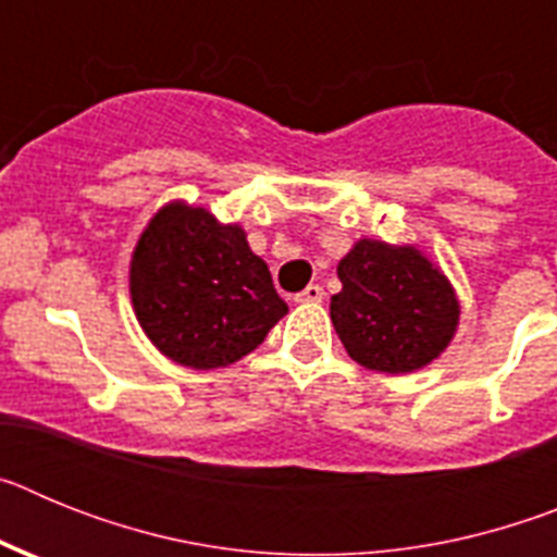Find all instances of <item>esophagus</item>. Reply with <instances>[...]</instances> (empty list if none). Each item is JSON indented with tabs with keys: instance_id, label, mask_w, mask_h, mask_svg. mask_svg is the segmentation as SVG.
<instances>
[{
	"instance_id": "1",
	"label": "esophagus",
	"mask_w": 557,
	"mask_h": 557,
	"mask_svg": "<svg viewBox=\"0 0 557 557\" xmlns=\"http://www.w3.org/2000/svg\"><path fill=\"white\" fill-rule=\"evenodd\" d=\"M323 301V289L318 284H309L307 289L295 295V304H321Z\"/></svg>"
}]
</instances>
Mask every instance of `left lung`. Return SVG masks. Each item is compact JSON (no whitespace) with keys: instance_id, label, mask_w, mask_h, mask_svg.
<instances>
[{"instance_id":"8db88e82","label":"left lung","mask_w":557,"mask_h":557,"mask_svg":"<svg viewBox=\"0 0 557 557\" xmlns=\"http://www.w3.org/2000/svg\"><path fill=\"white\" fill-rule=\"evenodd\" d=\"M332 323L348 357L368 371L412 373L446 351L460 301L441 268L412 245L359 239L337 264Z\"/></svg>"}]
</instances>
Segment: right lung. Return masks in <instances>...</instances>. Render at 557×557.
<instances>
[{"instance_id":"obj_1","label":"right lung","mask_w":557,"mask_h":557,"mask_svg":"<svg viewBox=\"0 0 557 557\" xmlns=\"http://www.w3.org/2000/svg\"><path fill=\"white\" fill-rule=\"evenodd\" d=\"M131 301L152 346L195 371L243 359L287 314L243 225L218 223L184 200L156 211L141 231Z\"/></svg>"}]
</instances>
